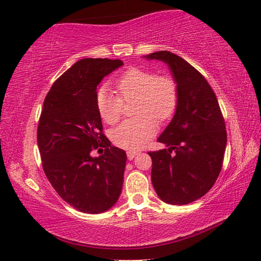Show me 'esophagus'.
I'll use <instances>...</instances> for the list:
<instances>
[{
	"mask_svg": "<svg viewBox=\"0 0 261 261\" xmlns=\"http://www.w3.org/2000/svg\"><path fill=\"white\" fill-rule=\"evenodd\" d=\"M137 154H138V152L137 151H127L126 152V156H127V159H129V160H132V159H134L136 156H137Z\"/></svg>",
	"mask_w": 261,
	"mask_h": 261,
	"instance_id": "1",
	"label": "esophagus"
}]
</instances>
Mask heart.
Here are the masks:
<instances>
[{
    "mask_svg": "<svg viewBox=\"0 0 261 261\" xmlns=\"http://www.w3.org/2000/svg\"><path fill=\"white\" fill-rule=\"evenodd\" d=\"M116 94L102 88L96 105L101 118L109 124L118 122L123 113V102H135V114L116 126L111 134L114 145L123 149L143 147L158 131V120L174 115L178 105V85L174 77L156 75L151 70L134 67L115 82Z\"/></svg>",
    "mask_w": 261,
    "mask_h": 261,
    "instance_id": "1",
    "label": "heart"
}]
</instances>
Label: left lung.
Here are the masks:
<instances>
[{
    "instance_id": "8db88e82",
    "label": "left lung",
    "mask_w": 261,
    "mask_h": 261,
    "mask_svg": "<svg viewBox=\"0 0 261 261\" xmlns=\"http://www.w3.org/2000/svg\"><path fill=\"white\" fill-rule=\"evenodd\" d=\"M146 58L168 64L179 93L174 118L157 140L169 148L148 152L152 185L166 203H192L213 187L222 169L226 146L223 114L207 81L185 59L167 50Z\"/></svg>"
}]
</instances>
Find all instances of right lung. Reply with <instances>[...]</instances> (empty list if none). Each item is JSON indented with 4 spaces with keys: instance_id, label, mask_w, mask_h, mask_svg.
Instances as JSON below:
<instances>
[{
    "instance_id": "1",
    "label": "right lung",
    "mask_w": 261,
    "mask_h": 261,
    "mask_svg": "<svg viewBox=\"0 0 261 261\" xmlns=\"http://www.w3.org/2000/svg\"><path fill=\"white\" fill-rule=\"evenodd\" d=\"M123 65L120 59L85 58L54 83L43 101L37 141L42 168L64 201L84 213L112 207L123 185L126 154L103 134L96 87ZM105 153L92 158L96 148Z\"/></svg>"
}]
</instances>
